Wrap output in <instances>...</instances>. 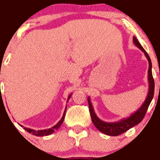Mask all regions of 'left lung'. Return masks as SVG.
Returning a JSON list of instances; mask_svg holds the SVG:
<instances>
[{
    "label": "left lung",
    "mask_w": 160,
    "mask_h": 160,
    "mask_svg": "<svg viewBox=\"0 0 160 160\" xmlns=\"http://www.w3.org/2000/svg\"><path fill=\"white\" fill-rule=\"evenodd\" d=\"M133 42L137 46L138 48L141 49L142 52H144L145 57L148 61V92L147 94V97L145 98V102L142 105V106L134 112V113L128 116V118H123L117 122H113V123H107V122L102 121V119H99L97 115L94 112V108L92 106V104L91 102L90 97H88V105H89V111L91 114V120L94 126L96 127L99 131H101L103 134H107L109 136H118L119 134H123L125 131H128L133 127L138 124L142 119L144 116H145L147 109L151 103L152 100L154 96V89H155V83L154 79L152 77V62L150 59V57L148 56V53L145 52V49L142 48L138 39L135 37H133Z\"/></svg>",
    "instance_id": "obj_1"
}]
</instances>
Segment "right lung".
<instances>
[{
	"mask_svg": "<svg viewBox=\"0 0 160 160\" xmlns=\"http://www.w3.org/2000/svg\"><path fill=\"white\" fill-rule=\"evenodd\" d=\"M71 95H72V94H69V97H68V99H67V102L68 101H69V99L70 98ZM66 108L67 107L66 106V108H65V111H64V113H63L62 115V119H60L59 121H58V123H57L56 125H55V126H53L52 128H48V129H45V130H39V131H36V130H33V129H30V128H24V129L26 130L27 132L30 133V134H33V135L35 136H38V137H41V136H47V135H49V134H53L54 132H55L56 130H58V128H60V126L62 125V123L63 120H64V118H65V116H66ZM21 127L22 125H20Z\"/></svg>",
	"mask_w": 160,
	"mask_h": 160,
	"instance_id": "1",
	"label": "right lung"
}]
</instances>
